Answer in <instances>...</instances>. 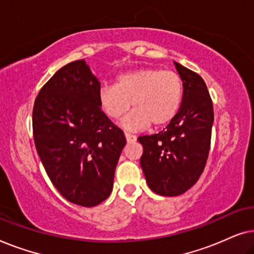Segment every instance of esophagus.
I'll use <instances>...</instances> for the list:
<instances>
[{
  "label": "esophagus",
  "mask_w": 254,
  "mask_h": 254,
  "mask_svg": "<svg viewBox=\"0 0 254 254\" xmlns=\"http://www.w3.org/2000/svg\"><path fill=\"white\" fill-rule=\"evenodd\" d=\"M125 136H126V140H127V142H133V141L136 140V136H135V135H133V134L125 133Z\"/></svg>",
  "instance_id": "34e87169"
}]
</instances>
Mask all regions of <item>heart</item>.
<instances>
[{
    "mask_svg": "<svg viewBox=\"0 0 254 254\" xmlns=\"http://www.w3.org/2000/svg\"><path fill=\"white\" fill-rule=\"evenodd\" d=\"M183 81L173 71L142 68L120 74L116 84L102 85L98 90L99 106L104 114L118 120L133 105L135 109L123 126L138 130L149 125L155 127L169 124L182 105Z\"/></svg>",
    "mask_w": 254,
    "mask_h": 254,
    "instance_id": "heart-1",
    "label": "heart"
}]
</instances>
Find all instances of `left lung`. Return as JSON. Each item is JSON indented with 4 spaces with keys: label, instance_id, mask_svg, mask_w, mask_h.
Returning <instances> with one entry per match:
<instances>
[{
    "label": "left lung",
    "instance_id": "left-lung-1",
    "mask_svg": "<svg viewBox=\"0 0 254 254\" xmlns=\"http://www.w3.org/2000/svg\"><path fill=\"white\" fill-rule=\"evenodd\" d=\"M183 81L182 105L165 129L137 138L148 186L159 195L185 193L200 178L210 149L213 102L202 77L175 62Z\"/></svg>",
    "mask_w": 254,
    "mask_h": 254
}]
</instances>
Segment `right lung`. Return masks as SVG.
I'll list each match as a JSON object with an SVG mask.
<instances>
[{
  "label": "right lung",
  "mask_w": 254,
  "mask_h": 254,
  "mask_svg": "<svg viewBox=\"0 0 254 254\" xmlns=\"http://www.w3.org/2000/svg\"><path fill=\"white\" fill-rule=\"evenodd\" d=\"M100 83L84 60L65 64L38 93L33 138L47 176L71 203L95 207L112 192L126 144L124 131L100 109Z\"/></svg>",
  "instance_id": "1"
}]
</instances>
